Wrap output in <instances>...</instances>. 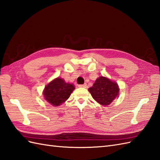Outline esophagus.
<instances>
[{
	"mask_svg": "<svg viewBox=\"0 0 160 160\" xmlns=\"http://www.w3.org/2000/svg\"><path fill=\"white\" fill-rule=\"evenodd\" d=\"M78 87H80V88H86V87H87V84H80Z\"/></svg>",
	"mask_w": 160,
	"mask_h": 160,
	"instance_id": "34e87169",
	"label": "esophagus"
}]
</instances>
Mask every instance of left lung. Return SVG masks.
<instances>
[{
  "mask_svg": "<svg viewBox=\"0 0 160 160\" xmlns=\"http://www.w3.org/2000/svg\"><path fill=\"white\" fill-rule=\"evenodd\" d=\"M92 98L99 104L108 106L112 102L113 100L118 98L119 88L117 82L100 76L95 80L92 87L88 88Z\"/></svg>",
  "mask_w": 160,
  "mask_h": 160,
  "instance_id": "left-lung-1",
  "label": "left lung"
}]
</instances>
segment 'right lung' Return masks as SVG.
Returning <instances> with one entry per match:
<instances>
[{
    "mask_svg": "<svg viewBox=\"0 0 160 160\" xmlns=\"http://www.w3.org/2000/svg\"><path fill=\"white\" fill-rule=\"evenodd\" d=\"M72 84L66 83L65 80L57 78L48 84L43 90V96L46 101L51 105L58 106L68 99L74 90Z\"/></svg>",
    "mask_w": 160,
    "mask_h": 160,
    "instance_id": "right-lung-1",
    "label": "right lung"
}]
</instances>
